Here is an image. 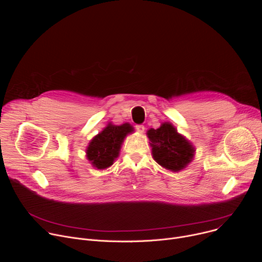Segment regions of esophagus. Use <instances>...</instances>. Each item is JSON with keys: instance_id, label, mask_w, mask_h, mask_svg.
Listing matches in <instances>:
<instances>
[{"instance_id": "1", "label": "esophagus", "mask_w": 262, "mask_h": 262, "mask_svg": "<svg viewBox=\"0 0 262 262\" xmlns=\"http://www.w3.org/2000/svg\"><path fill=\"white\" fill-rule=\"evenodd\" d=\"M136 129L140 133H143L145 130V126L142 125V124H138V125H136Z\"/></svg>"}]
</instances>
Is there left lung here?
<instances>
[{"label":"left lung","mask_w":262,"mask_h":262,"mask_svg":"<svg viewBox=\"0 0 262 262\" xmlns=\"http://www.w3.org/2000/svg\"><path fill=\"white\" fill-rule=\"evenodd\" d=\"M147 136L152 147L154 159L162 167L178 172L192 162L195 148L169 122L160 128H150Z\"/></svg>","instance_id":"8db88e82"}]
</instances>
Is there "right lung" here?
Here are the masks:
<instances>
[{
  "mask_svg": "<svg viewBox=\"0 0 262 262\" xmlns=\"http://www.w3.org/2000/svg\"><path fill=\"white\" fill-rule=\"evenodd\" d=\"M134 132L130 124L113 125L108 123L107 126L95 136L87 148V159L97 169H105L113 165V162L119 156L121 144L129 133Z\"/></svg>",
  "mask_w": 262,
  "mask_h": 262,
  "instance_id": "right-lung-1",
  "label": "right lung"
}]
</instances>
